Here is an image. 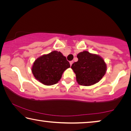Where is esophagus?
<instances>
[{"label":"esophagus","instance_id":"34e87169","mask_svg":"<svg viewBox=\"0 0 131 131\" xmlns=\"http://www.w3.org/2000/svg\"><path fill=\"white\" fill-rule=\"evenodd\" d=\"M73 61H70V66H72V65L73 64Z\"/></svg>","mask_w":131,"mask_h":131}]
</instances>
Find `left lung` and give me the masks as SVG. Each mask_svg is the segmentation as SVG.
Wrapping results in <instances>:
<instances>
[{
    "instance_id": "8db88e82",
    "label": "left lung",
    "mask_w": 131,
    "mask_h": 131,
    "mask_svg": "<svg viewBox=\"0 0 131 131\" xmlns=\"http://www.w3.org/2000/svg\"><path fill=\"white\" fill-rule=\"evenodd\" d=\"M77 57L78 61L73 63L71 68L76 74L78 84L90 86L100 81L106 71L103 59L86 51L80 52Z\"/></svg>"
}]
</instances>
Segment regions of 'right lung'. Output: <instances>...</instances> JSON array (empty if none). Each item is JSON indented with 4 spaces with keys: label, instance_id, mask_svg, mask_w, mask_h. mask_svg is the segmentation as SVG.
<instances>
[{
    "label": "right lung",
    "instance_id": "obj_1",
    "mask_svg": "<svg viewBox=\"0 0 131 131\" xmlns=\"http://www.w3.org/2000/svg\"><path fill=\"white\" fill-rule=\"evenodd\" d=\"M70 63L61 52L54 51L35 61L32 72L35 78L44 85L57 84Z\"/></svg>",
    "mask_w": 131,
    "mask_h": 131
}]
</instances>
